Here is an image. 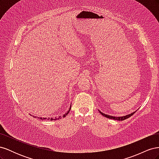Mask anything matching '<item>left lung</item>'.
<instances>
[{"mask_svg": "<svg viewBox=\"0 0 159 159\" xmlns=\"http://www.w3.org/2000/svg\"><path fill=\"white\" fill-rule=\"evenodd\" d=\"M99 113H100L101 114H102V115H103V116H104V117H105L109 118V119H115V120H118V121H123V120L126 119H128L129 117L132 116V115H133L134 113H135V112H133V113H131V114L127 115H125V116H123V117H114V116H112V115H106V114H105V113H102V112H101L99 110Z\"/></svg>", "mask_w": 159, "mask_h": 159, "instance_id": "1", "label": "left lung"}]
</instances>
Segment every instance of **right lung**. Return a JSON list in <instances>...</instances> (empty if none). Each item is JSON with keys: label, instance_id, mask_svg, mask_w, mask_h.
I'll return each mask as SVG.
<instances>
[{"label": "right lung", "instance_id": "1", "mask_svg": "<svg viewBox=\"0 0 159 159\" xmlns=\"http://www.w3.org/2000/svg\"><path fill=\"white\" fill-rule=\"evenodd\" d=\"M70 109H71V106H70V109H69V110L68 111V112H66L64 115H63V117H65L68 114V113L70 112ZM38 119V117H37ZM60 118H61V117H59L58 118H55V119H54V118H45V117H44V118H42V117H40V119H42V120H44V119H45V120H50V121H52V120H57V119H60Z\"/></svg>", "mask_w": 159, "mask_h": 159}]
</instances>
